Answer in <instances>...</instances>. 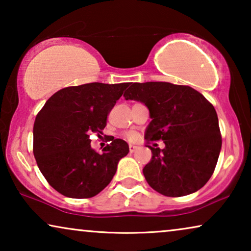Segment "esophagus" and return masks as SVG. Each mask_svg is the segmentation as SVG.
<instances>
[{"label": "esophagus", "mask_w": 251, "mask_h": 251, "mask_svg": "<svg viewBox=\"0 0 251 251\" xmlns=\"http://www.w3.org/2000/svg\"><path fill=\"white\" fill-rule=\"evenodd\" d=\"M136 150H137V146H135V145H129V151H130V152H131V153L135 152Z\"/></svg>", "instance_id": "esophagus-1"}]
</instances>
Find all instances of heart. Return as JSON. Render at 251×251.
Segmentation results:
<instances>
[{
	"label": "heart",
	"instance_id": "obj_1",
	"mask_svg": "<svg viewBox=\"0 0 251 251\" xmlns=\"http://www.w3.org/2000/svg\"><path fill=\"white\" fill-rule=\"evenodd\" d=\"M126 138L129 140H136L137 139V133L133 132V131H130L126 133Z\"/></svg>",
	"mask_w": 251,
	"mask_h": 251
}]
</instances>
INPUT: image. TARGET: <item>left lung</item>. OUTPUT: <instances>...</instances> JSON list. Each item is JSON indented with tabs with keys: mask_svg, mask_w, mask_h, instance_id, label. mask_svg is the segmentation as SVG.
<instances>
[{
	"mask_svg": "<svg viewBox=\"0 0 251 251\" xmlns=\"http://www.w3.org/2000/svg\"><path fill=\"white\" fill-rule=\"evenodd\" d=\"M123 97L147 106L152 121L147 144L163 140V150L147 145L152 159L144 167L153 190L167 197L194 193L210 179L222 149L215 107L188 85L169 82L130 83Z\"/></svg>",
	"mask_w": 251,
	"mask_h": 251,
	"instance_id": "8db88e82",
	"label": "left lung"
}]
</instances>
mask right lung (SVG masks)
I'll use <instances>...</instances> for the list:
<instances>
[{"instance_id":"right-lung-1","label":"right lung","mask_w":251,"mask_h":251,"mask_svg":"<svg viewBox=\"0 0 251 251\" xmlns=\"http://www.w3.org/2000/svg\"><path fill=\"white\" fill-rule=\"evenodd\" d=\"M128 85L94 82L64 88L51 96L36 115L34 156L48 183L60 194L92 198L111 183L129 145L113 137L97 153L91 149L90 135L101 133L107 115Z\"/></svg>"}]
</instances>
